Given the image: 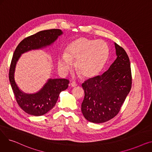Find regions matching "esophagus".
<instances>
[{
    "instance_id": "obj_1",
    "label": "esophagus",
    "mask_w": 152,
    "mask_h": 152,
    "mask_svg": "<svg viewBox=\"0 0 152 152\" xmlns=\"http://www.w3.org/2000/svg\"><path fill=\"white\" fill-rule=\"evenodd\" d=\"M77 83H76V82H72V83H71V86L73 87L77 86Z\"/></svg>"
}]
</instances>
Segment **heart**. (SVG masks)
<instances>
[{
  "mask_svg": "<svg viewBox=\"0 0 152 152\" xmlns=\"http://www.w3.org/2000/svg\"><path fill=\"white\" fill-rule=\"evenodd\" d=\"M109 49L102 40H91L86 37L77 39L67 47L65 54L58 58V68L65 74L76 61V68L83 76H95L102 69L108 57Z\"/></svg>",
  "mask_w": 152,
  "mask_h": 152,
  "instance_id": "heart-1",
  "label": "heart"
}]
</instances>
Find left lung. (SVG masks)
I'll return each instance as SVG.
<instances>
[{
    "label": "left lung",
    "instance_id": "8db88e82",
    "mask_svg": "<svg viewBox=\"0 0 152 152\" xmlns=\"http://www.w3.org/2000/svg\"><path fill=\"white\" fill-rule=\"evenodd\" d=\"M117 58L102 75L82 84L81 111L87 121L102 123L116 116L132 86L131 63L123 47L115 43Z\"/></svg>",
    "mask_w": 152,
    "mask_h": 152
}]
</instances>
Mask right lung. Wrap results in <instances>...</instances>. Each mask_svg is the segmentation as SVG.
Returning a JSON list of instances; mask_svg holds the SVG:
<instances>
[{
    "label": "right lung",
    "instance_id": "1",
    "mask_svg": "<svg viewBox=\"0 0 152 152\" xmlns=\"http://www.w3.org/2000/svg\"><path fill=\"white\" fill-rule=\"evenodd\" d=\"M61 34L62 32L59 29L39 31L24 39L13 53L9 69V81L18 105L29 115L41 116L49 111L56 104L60 93L68 88L69 81L66 79H50L37 93L27 94L19 89L15 81L16 64L24 52L49 45Z\"/></svg>",
    "mask_w": 152,
    "mask_h": 152
}]
</instances>
